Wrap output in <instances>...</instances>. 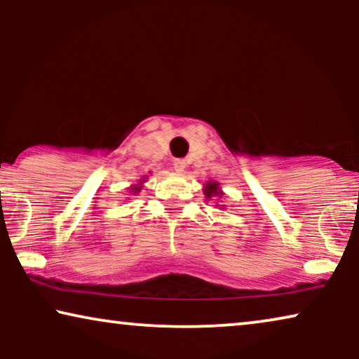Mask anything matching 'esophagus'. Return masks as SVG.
Wrapping results in <instances>:
<instances>
[{"label": "esophagus", "mask_w": 359, "mask_h": 359, "mask_svg": "<svg viewBox=\"0 0 359 359\" xmlns=\"http://www.w3.org/2000/svg\"><path fill=\"white\" fill-rule=\"evenodd\" d=\"M173 168L176 173H183L184 168H186V161L184 160H175L173 161Z\"/></svg>", "instance_id": "obj_1"}]
</instances>
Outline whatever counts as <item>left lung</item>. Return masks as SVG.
Listing matches in <instances>:
<instances>
[{"mask_svg": "<svg viewBox=\"0 0 359 359\" xmlns=\"http://www.w3.org/2000/svg\"><path fill=\"white\" fill-rule=\"evenodd\" d=\"M204 194H205V198L208 199H210V198H222V191H220V188H219V183H215V181H209L208 184H205V188H204Z\"/></svg>", "mask_w": 359, "mask_h": 359, "instance_id": "1", "label": "left lung"}]
</instances>
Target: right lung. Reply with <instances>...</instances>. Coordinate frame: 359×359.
I'll list each match as a JSON object with an SVG mask.
<instances>
[{
	"mask_svg": "<svg viewBox=\"0 0 359 359\" xmlns=\"http://www.w3.org/2000/svg\"><path fill=\"white\" fill-rule=\"evenodd\" d=\"M142 183H144V180H140V181H139V184H134V186H132L129 193H132V194H137V193H140V189H142Z\"/></svg>",
	"mask_w": 359,
	"mask_h": 359,
	"instance_id": "obj_1",
	"label": "right lung"
}]
</instances>
